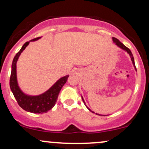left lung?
I'll list each match as a JSON object with an SVG mask.
<instances>
[{"label": "left lung", "mask_w": 149, "mask_h": 149, "mask_svg": "<svg viewBox=\"0 0 149 149\" xmlns=\"http://www.w3.org/2000/svg\"><path fill=\"white\" fill-rule=\"evenodd\" d=\"M112 40H113V41H114V42H115V44L116 45H117V46H118V47H120V48H122V49H125V51H127V52H128L129 54H130V56H131V58H132V63H133V64H134V68H135V69L136 70V66H135V63H134V57H133V55H132V52H131L130 51V49L129 48H127V47H126V46H125L123 45V44L122 43V42H120V40H117V38H115V37H113V38H112ZM82 99H83V102H84V104H85V105H86V103H85V102H84V100H83V98L82 97ZM86 107H87V106H86ZM87 108L89 109L90 111H91V112H93V111H91V109H90L89 108H88V107H87ZM93 113H94V112H93ZM96 114H97L96 113ZM100 115V114H99Z\"/></svg>", "instance_id": "left-lung-1"}]
</instances>
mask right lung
Masks as SVG:
<instances>
[{"label": "right lung", "mask_w": 149, "mask_h": 149, "mask_svg": "<svg viewBox=\"0 0 149 149\" xmlns=\"http://www.w3.org/2000/svg\"><path fill=\"white\" fill-rule=\"evenodd\" d=\"M39 38L40 37H37L30 41H35ZM29 42H25L21 49L16 54L14 57L12 63L10 78V87L13 93L15 98L16 99L21 108L32 113L42 114L44 112H47L55 105L60 91L63 85L66 83L69 76H66L60 78L49 91L40 95L29 96L24 94L17 86V77H16V63L20 54L29 45Z\"/></svg>", "instance_id": "right-lung-1"}]
</instances>
